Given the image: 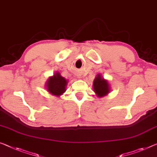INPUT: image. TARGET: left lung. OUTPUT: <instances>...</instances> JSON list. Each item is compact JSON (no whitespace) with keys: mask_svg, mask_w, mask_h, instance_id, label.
Listing matches in <instances>:
<instances>
[{"mask_svg":"<svg viewBox=\"0 0 157 157\" xmlns=\"http://www.w3.org/2000/svg\"><path fill=\"white\" fill-rule=\"evenodd\" d=\"M93 86L94 92L99 98H102L107 95L110 91L109 83L106 79L102 78L100 74L96 76Z\"/></svg>","mask_w":157,"mask_h":157,"instance_id":"1","label":"left lung"}]
</instances>
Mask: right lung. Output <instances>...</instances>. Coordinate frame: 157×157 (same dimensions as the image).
<instances>
[{"label": "right lung", "instance_id": "1", "mask_svg": "<svg viewBox=\"0 0 157 157\" xmlns=\"http://www.w3.org/2000/svg\"><path fill=\"white\" fill-rule=\"evenodd\" d=\"M67 85L66 78L60 75L59 72H55L53 76L49 77L46 82V88L48 92L57 97L65 92Z\"/></svg>", "mask_w": 157, "mask_h": 157}]
</instances>
